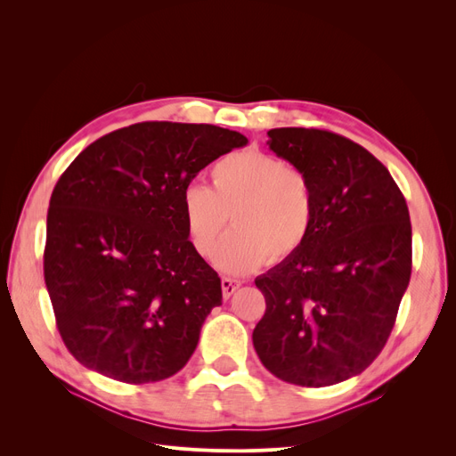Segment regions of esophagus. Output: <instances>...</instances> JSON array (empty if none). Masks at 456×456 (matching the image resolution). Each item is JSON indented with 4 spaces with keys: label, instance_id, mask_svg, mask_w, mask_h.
Wrapping results in <instances>:
<instances>
[{
    "label": "esophagus",
    "instance_id": "34e87169",
    "mask_svg": "<svg viewBox=\"0 0 456 456\" xmlns=\"http://www.w3.org/2000/svg\"><path fill=\"white\" fill-rule=\"evenodd\" d=\"M220 285H223V295L224 298H230L233 293L238 291V289L241 287V281L238 280H232V278H223L220 280Z\"/></svg>",
    "mask_w": 456,
    "mask_h": 456
}]
</instances>
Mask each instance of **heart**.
Segmentation results:
<instances>
[{
	"label": "heart",
	"mask_w": 456,
	"mask_h": 456,
	"mask_svg": "<svg viewBox=\"0 0 456 456\" xmlns=\"http://www.w3.org/2000/svg\"><path fill=\"white\" fill-rule=\"evenodd\" d=\"M209 178L211 188L190 184L181 201L186 236L200 256L216 249L230 216L236 230L215 256L224 272H253L305 247L315 215L306 173L266 151L243 150L215 161Z\"/></svg>",
	"instance_id": "1"
}]
</instances>
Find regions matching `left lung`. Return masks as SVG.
Wrapping results in <instances>:
<instances>
[{
    "label": "left lung",
    "instance_id": "left-lung-1",
    "mask_svg": "<svg viewBox=\"0 0 456 456\" xmlns=\"http://www.w3.org/2000/svg\"><path fill=\"white\" fill-rule=\"evenodd\" d=\"M268 146L306 173L314 226L305 247L255 280L266 312L253 344L272 375L330 386L360 375L388 340L411 280V220L388 169L346 136L268 131Z\"/></svg>",
    "mask_w": 456,
    "mask_h": 456
}]
</instances>
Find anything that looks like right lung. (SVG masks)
Instances as JSON below:
<instances>
[{
    "label": "right lung",
    "instance_id": "obj_1",
    "mask_svg": "<svg viewBox=\"0 0 456 456\" xmlns=\"http://www.w3.org/2000/svg\"><path fill=\"white\" fill-rule=\"evenodd\" d=\"M247 139L207 123L144 121L104 134L70 163L47 211L44 275L76 360L119 382L173 377L223 302L191 249L183 191Z\"/></svg>",
    "mask_w": 456,
    "mask_h": 456
}]
</instances>
